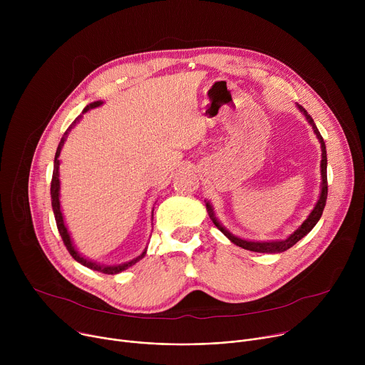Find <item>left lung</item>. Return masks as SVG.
<instances>
[{"label":"left lung","instance_id":"obj_1","mask_svg":"<svg viewBox=\"0 0 365 365\" xmlns=\"http://www.w3.org/2000/svg\"><path fill=\"white\" fill-rule=\"evenodd\" d=\"M297 108L300 110V113H303V115L306 117L307 123L312 125V128H314V133L317 134L319 143H321V150H322V160H321V178H322V183H321V195H319V199L315 205L314 210H312V212L309 214V217L303 221V224L293 232L290 234L289 238L286 240H279V241H248V240H242V238H238L235 237L234 234H231L228 230H225L220 221L217 220L215 214H214V210L211 203L207 202L206 203V210H207V214H210V218L212 220V222L215 224V227L231 241L234 242L235 245L244 248V250H250V251H254V252H283L286 250H289L290 247H293L299 240H302L304 235H307L312 228H314L318 221L321 220L322 217V212H324V207L327 205V197H328V178H327V165H328V159H327V145H325V141L318 130V127L315 125L314 120H312V117L306 113V110L299 106V103H296Z\"/></svg>","mask_w":365,"mask_h":365}]
</instances>
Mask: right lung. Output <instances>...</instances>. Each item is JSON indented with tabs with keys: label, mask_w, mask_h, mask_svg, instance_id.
Returning <instances> with one entry per match:
<instances>
[{
	"label": "right lung",
	"mask_w": 365,
	"mask_h": 365,
	"mask_svg": "<svg viewBox=\"0 0 365 365\" xmlns=\"http://www.w3.org/2000/svg\"><path fill=\"white\" fill-rule=\"evenodd\" d=\"M99 106H102V101H95V102L89 103V106H86V107L83 108L82 114L88 113V111H89V110H92V108H96V107H99ZM82 114H81L79 117H76V120H75V121L71 124V127L65 131V134H63V137H62V140H61V143H59V145H58L56 155H55L53 176H51V185H50L51 206H53V214H55V220H56V225H58L59 234H61V237H62V240H63V242H65V245H66V248H68L69 254L76 259V262H78V263H81L82 266H85V267L91 269V270H95V272H99V273H103V274H118V273H121V272L127 270L128 267L134 266L137 262H140V259L145 255V251H147V250H144L138 257H135L134 259H131V262H127V263H123V264L107 266V264H101V263L92 262V259L86 258L85 255L79 254V251H76V248H75V245H73V242H72V238H71V235H69V231H68V228H66V225H65L63 215H62V210H61V200H59V196H61L59 165H61V162H59V155H61V150H62V147H63V144H65V141H66V138H68L69 131L73 128V125H75L76 123H79V120L82 118Z\"/></svg>",
	"instance_id": "right-lung-1"
}]
</instances>
